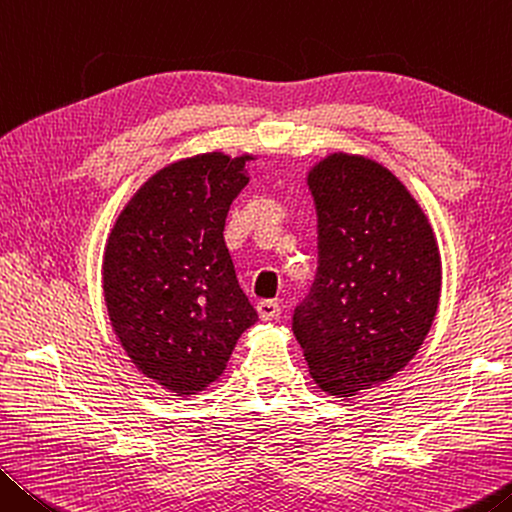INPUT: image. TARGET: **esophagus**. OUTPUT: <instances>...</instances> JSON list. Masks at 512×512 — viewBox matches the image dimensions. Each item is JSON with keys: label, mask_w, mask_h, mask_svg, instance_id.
<instances>
[{"label": "esophagus", "mask_w": 512, "mask_h": 512, "mask_svg": "<svg viewBox=\"0 0 512 512\" xmlns=\"http://www.w3.org/2000/svg\"><path fill=\"white\" fill-rule=\"evenodd\" d=\"M256 308H258V315H261V320H276V317L281 315L279 301H274V299L258 301Z\"/></svg>", "instance_id": "1"}]
</instances>
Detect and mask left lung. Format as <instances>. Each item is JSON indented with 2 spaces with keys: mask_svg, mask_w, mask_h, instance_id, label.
<instances>
[{
  "mask_svg": "<svg viewBox=\"0 0 512 512\" xmlns=\"http://www.w3.org/2000/svg\"><path fill=\"white\" fill-rule=\"evenodd\" d=\"M308 186L317 272L292 331L320 388L349 397L417 354L438 311L440 254L417 201L370 158L333 154Z\"/></svg>",
  "mask_w": 512,
  "mask_h": 512,
  "instance_id": "left-lung-1",
  "label": "left lung"
}]
</instances>
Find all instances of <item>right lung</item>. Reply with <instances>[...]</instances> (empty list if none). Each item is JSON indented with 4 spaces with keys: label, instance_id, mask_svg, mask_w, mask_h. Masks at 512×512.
<instances>
[{
    "label": "right lung",
    "instance_id": "add662e5",
    "mask_svg": "<svg viewBox=\"0 0 512 512\" xmlns=\"http://www.w3.org/2000/svg\"><path fill=\"white\" fill-rule=\"evenodd\" d=\"M249 156L201 154L154 174L124 208L104 254L115 335L138 370L177 395L222 374L258 313L224 245Z\"/></svg>",
    "mask_w": 512,
    "mask_h": 512
}]
</instances>
